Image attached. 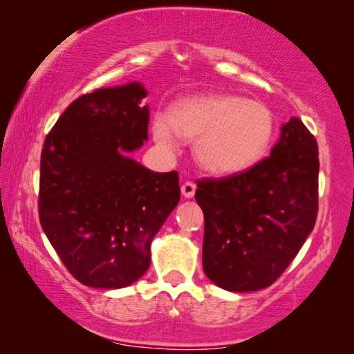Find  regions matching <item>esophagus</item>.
Segmentation results:
<instances>
[{
	"label": "esophagus",
	"mask_w": 354,
	"mask_h": 354,
	"mask_svg": "<svg viewBox=\"0 0 354 354\" xmlns=\"http://www.w3.org/2000/svg\"><path fill=\"white\" fill-rule=\"evenodd\" d=\"M195 192H196V185L193 182H185L182 185V195L185 198H193L195 196Z\"/></svg>",
	"instance_id": "obj_1"
}]
</instances>
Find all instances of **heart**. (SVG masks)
<instances>
[{"instance_id":"b5f03b06","label":"heart","mask_w":354,"mask_h":354,"mask_svg":"<svg viewBox=\"0 0 354 354\" xmlns=\"http://www.w3.org/2000/svg\"><path fill=\"white\" fill-rule=\"evenodd\" d=\"M153 138L174 153L180 138L196 140L195 156L214 176H235L268 156L275 137L269 106L230 93L196 95L177 101L172 115L154 114Z\"/></svg>"}]
</instances>
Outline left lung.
Wrapping results in <instances>:
<instances>
[{"label":"left lung","mask_w":354,"mask_h":354,"mask_svg":"<svg viewBox=\"0 0 354 354\" xmlns=\"http://www.w3.org/2000/svg\"><path fill=\"white\" fill-rule=\"evenodd\" d=\"M319 151L298 118L248 171L198 182L195 200L205 214L203 270L229 292L272 285L298 254L317 217Z\"/></svg>","instance_id":"obj_1"}]
</instances>
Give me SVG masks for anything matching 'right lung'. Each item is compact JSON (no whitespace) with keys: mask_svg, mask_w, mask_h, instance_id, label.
Instances as JSON below:
<instances>
[{"mask_svg":"<svg viewBox=\"0 0 354 354\" xmlns=\"http://www.w3.org/2000/svg\"><path fill=\"white\" fill-rule=\"evenodd\" d=\"M140 82L82 95L57 119L40 162V224L67 270L93 288L147 272L151 241L180 200L178 176L130 158L148 140Z\"/></svg>","mask_w":354,"mask_h":354,"instance_id":"add662e5","label":"right lung"}]
</instances>
